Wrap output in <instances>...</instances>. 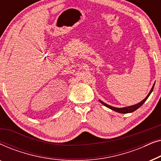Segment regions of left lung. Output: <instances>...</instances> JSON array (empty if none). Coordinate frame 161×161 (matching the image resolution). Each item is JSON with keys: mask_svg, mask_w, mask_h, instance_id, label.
Instances as JSON below:
<instances>
[{"mask_svg": "<svg viewBox=\"0 0 161 161\" xmlns=\"http://www.w3.org/2000/svg\"><path fill=\"white\" fill-rule=\"evenodd\" d=\"M154 86H155V83H154V85L153 86V87H152V89L150 90V92H149V93L148 94V95H147L145 99H144L142 102L137 103V104L136 105H131V106H128V107H125V108H115V107H113V106H111V105L106 104V103H105L104 102H103V101L100 100V102L102 103L103 105H104L105 106H106L107 108H108L113 110L114 111H116L118 112V113H121V114H127V113H132V112L135 111L136 110H137L138 108H140L142 105L144 104L145 101L147 100V98L149 97V96L150 95V94L152 93V92H153V90L154 89Z\"/></svg>", "mask_w": 161, "mask_h": 161, "instance_id": "left-lung-1", "label": "left lung"}]
</instances>
